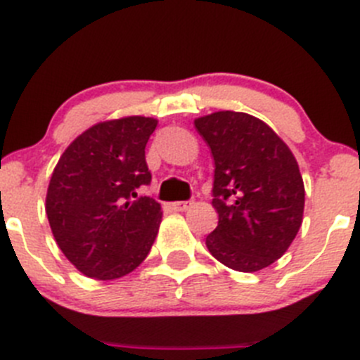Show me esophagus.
I'll return each mask as SVG.
<instances>
[{
    "instance_id": "34e87169",
    "label": "esophagus",
    "mask_w": 360,
    "mask_h": 360,
    "mask_svg": "<svg viewBox=\"0 0 360 360\" xmlns=\"http://www.w3.org/2000/svg\"><path fill=\"white\" fill-rule=\"evenodd\" d=\"M191 207H193V201H174V203H171V208L178 212H186Z\"/></svg>"
}]
</instances>
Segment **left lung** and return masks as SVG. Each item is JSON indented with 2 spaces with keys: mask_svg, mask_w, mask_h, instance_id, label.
Listing matches in <instances>:
<instances>
[{
  "mask_svg": "<svg viewBox=\"0 0 360 360\" xmlns=\"http://www.w3.org/2000/svg\"><path fill=\"white\" fill-rule=\"evenodd\" d=\"M194 127L214 157L219 222L208 251L238 272L272 265L302 224L306 193L295 157L265 122L245 112H212Z\"/></svg>",
  "mask_w": 360,
  "mask_h": 360,
  "instance_id": "obj_1",
  "label": "left lung"
}]
</instances>
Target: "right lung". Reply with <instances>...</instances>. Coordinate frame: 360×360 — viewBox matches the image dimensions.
Returning <instances> with one entry per match:
<instances>
[{"mask_svg": "<svg viewBox=\"0 0 360 360\" xmlns=\"http://www.w3.org/2000/svg\"><path fill=\"white\" fill-rule=\"evenodd\" d=\"M155 127L157 120L145 116L97 123L54 167L47 219L58 248L84 276L123 277L152 249L162 212L138 189L152 182L145 148Z\"/></svg>", "mask_w": 360, "mask_h": 360, "instance_id": "1", "label": "right lung"}]
</instances>
